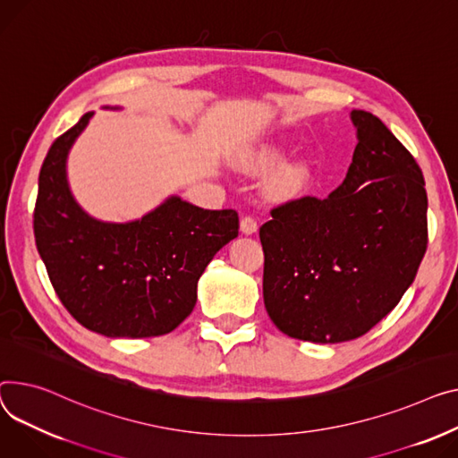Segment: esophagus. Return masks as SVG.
Masks as SVG:
<instances>
[{
  "label": "esophagus",
  "instance_id": "obj_1",
  "mask_svg": "<svg viewBox=\"0 0 458 458\" xmlns=\"http://www.w3.org/2000/svg\"><path fill=\"white\" fill-rule=\"evenodd\" d=\"M241 232L245 235H252L258 232V221L252 216H245L241 219Z\"/></svg>",
  "mask_w": 458,
  "mask_h": 458
}]
</instances>
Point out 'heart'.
<instances>
[{
	"label": "heart",
	"instance_id": "heart-1",
	"mask_svg": "<svg viewBox=\"0 0 458 458\" xmlns=\"http://www.w3.org/2000/svg\"><path fill=\"white\" fill-rule=\"evenodd\" d=\"M280 160V157H278V152L276 150H272V148H263L261 152H258L256 155V158H254V165L256 167H259V169H265V167H270V165H274ZM291 182H293V178H291V174L289 173H282L276 180H274V188L276 190H285V188H289L291 186Z\"/></svg>",
	"mask_w": 458,
	"mask_h": 458
}]
</instances>
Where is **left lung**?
Here are the masks:
<instances>
[{"instance_id":"1","label":"left lung","mask_w":458,"mask_h":458,"mask_svg":"<svg viewBox=\"0 0 458 458\" xmlns=\"http://www.w3.org/2000/svg\"><path fill=\"white\" fill-rule=\"evenodd\" d=\"M343 186L270 209L259 228L263 300L293 339L344 343L385 318L428 250V193L414 157L379 117L353 110Z\"/></svg>"}]
</instances>
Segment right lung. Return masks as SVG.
I'll list each match as a JSON object with an SVG mask.
<instances>
[{"label":"right lung","instance_id":"add662e5","mask_svg":"<svg viewBox=\"0 0 458 458\" xmlns=\"http://www.w3.org/2000/svg\"><path fill=\"white\" fill-rule=\"evenodd\" d=\"M91 115L47 150L33 221L37 249L56 296L86 329L105 337H158L193 311L204 268L239 233L237 211L171 197L140 221L91 219L66 178L68 152Z\"/></svg>","mask_w":458,"mask_h":458}]
</instances>
